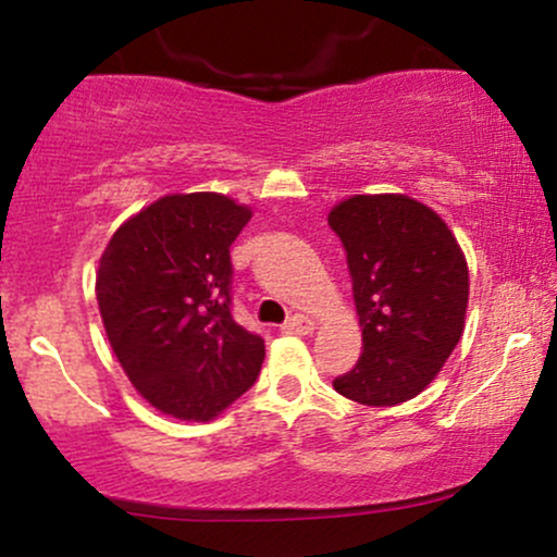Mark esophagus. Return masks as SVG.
Instances as JSON below:
<instances>
[{
	"label": "esophagus",
	"instance_id": "1",
	"mask_svg": "<svg viewBox=\"0 0 557 557\" xmlns=\"http://www.w3.org/2000/svg\"><path fill=\"white\" fill-rule=\"evenodd\" d=\"M280 330L287 332V335H309V332H314V322H311L309 317L296 314V317L287 319V322Z\"/></svg>",
	"mask_w": 557,
	"mask_h": 557
}]
</instances>
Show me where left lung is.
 <instances>
[{
	"label": "left lung",
	"instance_id": "8db88e82",
	"mask_svg": "<svg viewBox=\"0 0 557 557\" xmlns=\"http://www.w3.org/2000/svg\"><path fill=\"white\" fill-rule=\"evenodd\" d=\"M345 248L361 356L332 380L363 406H398L437 376L461 341L469 270L458 240L408 196H354L327 216Z\"/></svg>",
	"mask_w": 557,
	"mask_h": 557
}]
</instances>
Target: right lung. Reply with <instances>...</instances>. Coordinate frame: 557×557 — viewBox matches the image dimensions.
<instances>
[{
  "label": "right lung",
  "instance_id": "1",
  "mask_svg": "<svg viewBox=\"0 0 557 557\" xmlns=\"http://www.w3.org/2000/svg\"><path fill=\"white\" fill-rule=\"evenodd\" d=\"M251 209L175 194L112 235L96 272L107 337L133 387L162 413L209 421L257 382L264 341L233 319L230 246Z\"/></svg>",
  "mask_w": 557,
  "mask_h": 557
}]
</instances>
